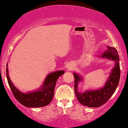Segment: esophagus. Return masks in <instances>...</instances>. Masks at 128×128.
<instances>
[{"mask_svg": "<svg viewBox=\"0 0 128 128\" xmlns=\"http://www.w3.org/2000/svg\"><path fill=\"white\" fill-rule=\"evenodd\" d=\"M67 69H68V70H71L72 69V67L70 66H67Z\"/></svg>", "mask_w": 128, "mask_h": 128, "instance_id": "obj_1", "label": "esophagus"}]
</instances>
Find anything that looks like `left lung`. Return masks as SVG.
Masks as SVG:
<instances>
[{
	"label": "left lung",
	"mask_w": 128,
	"mask_h": 128,
	"mask_svg": "<svg viewBox=\"0 0 128 128\" xmlns=\"http://www.w3.org/2000/svg\"><path fill=\"white\" fill-rule=\"evenodd\" d=\"M102 56L114 60L116 63L108 80L102 89L80 93L78 92V83L82 81V78L78 74L73 73L74 77V92L76 98L81 104L86 106L96 108L103 105L113 94L119 84L120 78V58L116 49L114 47L108 46V50L103 53Z\"/></svg>",
	"instance_id": "left-lung-1"
}]
</instances>
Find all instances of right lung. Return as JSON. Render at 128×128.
<instances>
[{
    "label": "right lung",
    "instance_id": "1",
    "mask_svg": "<svg viewBox=\"0 0 128 128\" xmlns=\"http://www.w3.org/2000/svg\"><path fill=\"white\" fill-rule=\"evenodd\" d=\"M6 73L8 85L16 99L26 107L38 108L50 104L54 97V89L57 79L64 72L61 70L50 73L46 76L40 90L28 93H22L14 86L8 76L7 68H6Z\"/></svg>",
    "mask_w": 128,
    "mask_h": 128
}]
</instances>
